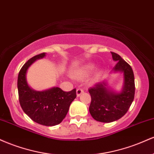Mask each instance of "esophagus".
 Listing matches in <instances>:
<instances>
[{"label":"esophagus","instance_id":"34e87169","mask_svg":"<svg viewBox=\"0 0 154 154\" xmlns=\"http://www.w3.org/2000/svg\"><path fill=\"white\" fill-rule=\"evenodd\" d=\"M84 93V91H83V90L80 89V88H78V89L77 90V91H76V94H77V96L79 97V95L81 94H82V93Z\"/></svg>","mask_w":154,"mask_h":154}]
</instances>
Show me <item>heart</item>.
<instances>
[{
  "label": "heart",
  "mask_w": 154,
  "mask_h": 154,
  "mask_svg": "<svg viewBox=\"0 0 154 154\" xmlns=\"http://www.w3.org/2000/svg\"><path fill=\"white\" fill-rule=\"evenodd\" d=\"M95 65L94 63H87L79 67V69H76L72 72V75L75 78L77 79H82L87 77L93 70L95 69ZM102 75V70L100 69L95 70V72L92 75V77L89 79V82L91 84H95L98 82L100 77Z\"/></svg>",
  "instance_id": "1"
}]
</instances>
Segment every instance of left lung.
<instances>
[{"mask_svg": "<svg viewBox=\"0 0 154 154\" xmlns=\"http://www.w3.org/2000/svg\"><path fill=\"white\" fill-rule=\"evenodd\" d=\"M112 59L116 61L113 73L123 75L121 91L116 92L103 80L90 88L91 103L89 111L92 117L100 122H112L119 119L128 112L135 96V78L131 66L119 55L111 52Z\"/></svg>", "mask_w": 154, "mask_h": 154, "instance_id": "8db88e82", "label": "left lung"}]
</instances>
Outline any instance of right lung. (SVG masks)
<instances>
[{
  "label": "right lung",
  "instance_id": "right-lung-1",
  "mask_svg": "<svg viewBox=\"0 0 154 154\" xmlns=\"http://www.w3.org/2000/svg\"><path fill=\"white\" fill-rule=\"evenodd\" d=\"M46 53L33 56L22 67L18 75L19 99L24 112L36 123L44 126H55L63 121L70 104L76 98V89L69 92L53 87L43 91H35L26 80L28 69L37 60L43 59Z\"/></svg>",
  "mask_w": 154,
  "mask_h": 154
}]
</instances>
